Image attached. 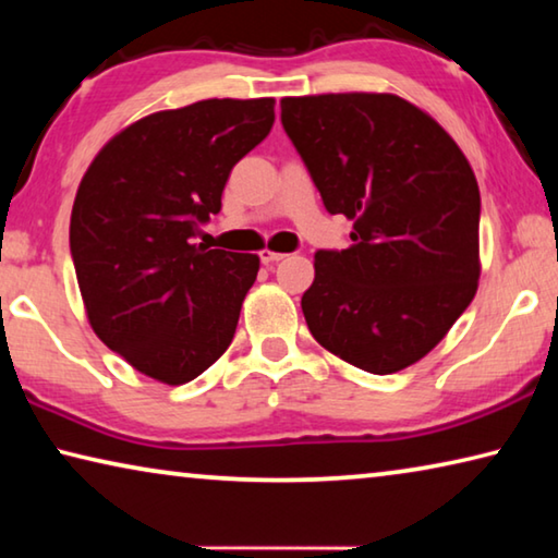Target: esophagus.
<instances>
[{
	"label": "esophagus",
	"instance_id": "1",
	"mask_svg": "<svg viewBox=\"0 0 558 558\" xmlns=\"http://www.w3.org/2000/svg\"><path fill=\"white\" fill-rule=\"evenodd\" d=\"M286 258V253H276V251H260V263L263 266H270V263H278Z\"/></svg>",
	"mask_w": 558,
	"mask_h": 558
}]
</instances>
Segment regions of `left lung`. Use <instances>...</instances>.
<instances>
[{"label":"left lung","mask_w":558,"mask_h":558,"mask_svg":"<svg viewBox=\"0 0 558 558\" xmlns=\"http://www.w3.org/2000/svg\"><path fill=\"white\" fill-rule=\"evenodd\" d=\"M282 130L352 245L315 253L310 332L369 374L436 347L475 298L480 189L436 120L389 93L282 98Z\"/></svg>","instance_id":"left-lung-1"}]
</instances>
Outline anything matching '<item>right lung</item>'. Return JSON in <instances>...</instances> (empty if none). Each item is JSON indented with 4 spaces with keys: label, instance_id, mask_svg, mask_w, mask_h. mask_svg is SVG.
I'll return each instance as SVG.
<instances>
[{
    "label": "right lung",
    "instance_id": "obj_1",
    "mask_svg": "<svg viewBox=\"0 0 558 558\" xmlns=\"http://www.w3.org/2000/svg\"><path fill=\"white\" fill-rule=\"evenodd\" d=\"M276 100L214 98L155 112L93 159L71 214L90 327L137 372L186 384L229 349L258 256L192 239L231 169L268 137Z\"/></svg>",
    "mask_w": 558,
    "mask_h": 558
}]
</instances>
